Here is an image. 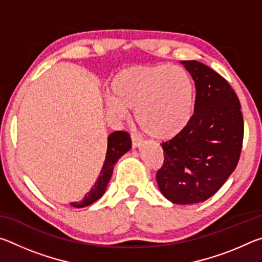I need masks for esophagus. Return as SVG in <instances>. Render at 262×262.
<instances>
[{"instance_id": "1", "label": "esophagus", "mask_w": 262, "mask_h": 262, "mask_svg": "<svg viewBox=\"0 0 262 262\" xmlns=\"http://www.w3.org/2000/svg\"><path fill=\"white\" fill-rule=\"evenodd\" d=\"M130 137H132V145H133V148L140 147V145L143 143V140L140 139V137L136 136L135 134H132Z\"/></svg>"}]
</instances>
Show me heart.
<instances>
[{"label": "heart", "instance_id": "b5f03b06", "mask_svg": "<svg viewBox=\"0 0 262 262\" xmlns=\"http://www.w3.org/2000/svg\"><path fill=\"white\" fill-rule=\"evenodd\" d=\"M108 113L123 119L135 111L139 126L157 140L173 139L192 121L195 84L181 66L140 64L122 69L110 85Z\"/></svg>", "mask_w": 262, "mask_h": 262}]
</instances>
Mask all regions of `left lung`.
Listing matches in <instances>:
<instances>
[{
    "label": "left lung",
    "instance_id": "8db88e82",
    "mask_svg": "<svg viewBox=\"0 0 262 262\" xmlns=\"http://www.w3.org/2000/svg\"><path fill=\"white\" fill-rule=\"evenodd\" d=\"M195 82L192 121L163 142L164 162L156 173L162 194L176 205L212 196L236 168L244 139L241 103L227 79L208 66L181 61Z\"/></svg>",
    "mask_w": 262,
    "mask_h": 262
}]
</instances>
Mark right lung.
Masks as SVG:
<instances>
[{
    "mask_svg": "<svg viewBox=\"0 0 262 262\" xmlns=\"http://www.w3.org/2000/svg\"><path fill=\"white\" fill-rule=\"evenodd\" d=\"M107 151H106V157L103 168H101L100 174L98 179L94 185V187L90 189V192L85 194L82 201L79 202H73L72 206L75 208H83L86 206H90L91 203L98 200L103 194L105 193V189L107 187V184L112 177V172L115 163L120 158L122 155H125L128 150L132 147L130 136L127 132L118 130L110 134L107 137Z\"/></svg>",
    "mask_w": 262,
    "mask_h": 262,
    "instance_id": "add662e5",
    "label": "right lung"
}]
</instances>
